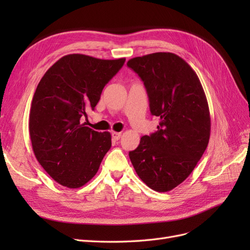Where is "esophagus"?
<instances>
[{"label": "esophagus", "mask_w": 250, "mask_h": 250, "mask_svg": "<svg viewBox=\"0 0 250 250\" xmlns=\"http://www.w3.org/2000/svg\"><path fill=\"white\" fill-rule=\"evenodd\" d=\"M111 137H112V139L115 140V141H119V140H120V138L122 137V133H121V132L112 131V132H111Z\"/></svg>", "instance_id": "1"}]
</instances>
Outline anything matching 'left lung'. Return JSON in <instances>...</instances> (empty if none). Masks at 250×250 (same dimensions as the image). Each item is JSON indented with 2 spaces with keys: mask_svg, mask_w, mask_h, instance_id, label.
<instances>
[{
  "mask_svg": "<svg viewBox=\"0 0 250 250\" xmlns=\"http://www.w3.org/2000/svg\"><path fill=\"white\" fill-rule=\"evenodd\" d=\"M127 65L146 87L150 111L161 119L157 131L141 138L129 157L139 177L156 192L187 179L206 151L210 116L197 74L170 52L129 59Z\"/></svg>",
  "mask_w": 250,
  "mask_h": 250,
  "instance_id": "1",
  "label": "left lung"
}]
</instances>
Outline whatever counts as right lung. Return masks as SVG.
<instances>
[{
    "label": "right lung",
    "instance_id": "1",
    "mask_svg": "<svg viewBox=\"0 0 250 250\" xmlns=\"http://www.w3.org/2000/svg\"><path fill=\"white\" fill-rule=\"evenodd\" d=\"M124 62L125 58L69 54L57 60L37 85L30 108V139L36 160L59 185L84 186L110 149V133L95 131L81 119L95 109L104 86Z\"/></svg>",
    "mask_w": 250,
    "mask_h": 250
}]
</instances>
